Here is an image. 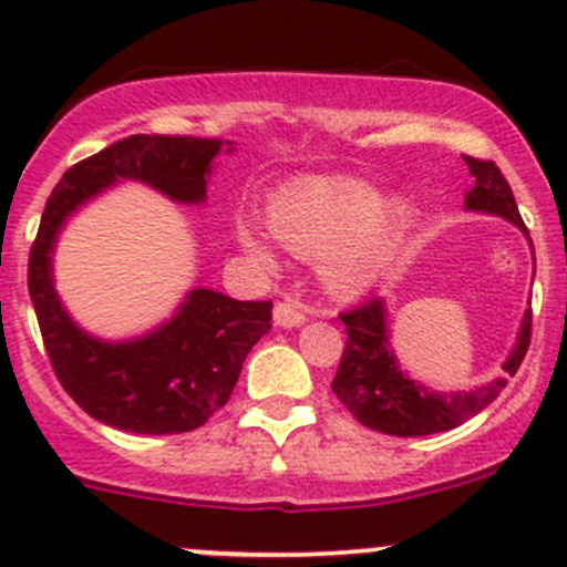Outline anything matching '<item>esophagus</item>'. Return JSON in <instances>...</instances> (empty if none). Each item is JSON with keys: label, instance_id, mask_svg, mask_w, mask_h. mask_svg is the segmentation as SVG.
Returning a JSON list of instances; mask_svg holds the SVG:
<instances>
[{"label": "esophagus", "instance_id": "34e87169", "mask_svg": "<svg viewBox=\"0 0 567 567\" xmlns=\"http://www.w3.org/2000/svg\"><path fill=\"white\" fill-rule=\"evenodd\" d=\"M307 320V312L301 310V305H296V301H277V307H274V323L282 326V329H296V326H301Z\"/></svg>", "mask_w": 567, "mask_h": 567}]
</instances>
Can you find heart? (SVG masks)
I'll use <instances>...</instances> for the list:
<instances>
[{"label": "heart", "instance_id": "b5f03b06", "mask_svg": "<svg viewBox=\"0 0 567 567\" xmlns=\"http://www.w3.org/2000/svg\"><path fill=\"white\" fill-rule=\"evenodd\" d=\"M409 225V199H384L373 183L359 177L301 181L268 203L274 238L299 257H326V285L340 296L364 293L379 282ZM236 241L260 266L277 262L271 238L255 221H236Z\"/></svg>", "mask_w": 567, "mask_h": 567}]
</instances>
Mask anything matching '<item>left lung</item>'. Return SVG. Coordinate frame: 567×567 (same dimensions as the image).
I'll use <instances>...</instances> for the list:
<instances>
[{
	"mask_svg": "<svg viewBox=\"0 0 567 567\" xmlns=\"http://www.w3.org/2000/svg\"><path fill=\"white\" fill-rule=\"evenodd\" d=\"M463 162L474 177L463 208L502 216L527 236L532 247L529 230L524 227L516 199H513L511 186H507L499 167L494 162H480L472 156H466ZM340 320L346 323L348 342L334 381H331V390L364 427L390 433V436H427V433L453 431L468 416L483 411L491 400H496V394L505 390L507 375H516V370L522 368L532 331V310H527L522 318L516 346L502 364V370H505L502 379L488 381L472 392H439L400 370L390 342L384 296H370L364 305L353 307L351 312H342Z\"/></svg>",
	"mask_w": 567,
	"mask_h": 567,
	"instance_id": "obj_1",
	"label": "left lung"
}]
</instances>
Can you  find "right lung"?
Masks as SVG:
<instances>
[{
  "label": "right lung",
  "instance_id": "right-lung-1",
  "mask_svg": "<svg viewBox=\"0 0 567 567\" xmlns=\"http://www.w3.org/2000/svg\"><path fill=\"white\" fill-rule=\"evenodd\" d=\"M230 142L134 134L73 164L51 192L30 251V296L62 390L93 420L128 433H186L230 400L244 359L271 329V301H236L188 290L175 316L147 334L101 340L65 310L54 288L60 230L90 199L120 181L156 188L181 205H203L208 177Z\"/></svg>",
  "mask_w": 567,
  "mask_h": 567
}]
</instances>
